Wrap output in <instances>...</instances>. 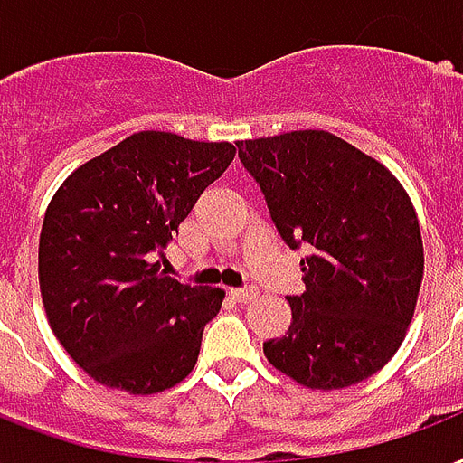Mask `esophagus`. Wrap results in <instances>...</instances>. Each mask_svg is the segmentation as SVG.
Wrapping results in <instances>:
<instances>
[{
	"mask_svg": "<svg viewBox=\"0 0 463 463\" xmlns=\"http://www.w3.org/2000/svg\"><path fill=\"white\" fill-rule=\"evenodd\" d=\"M232 297H234L236 302H241V304H249L253 302L258 297V289L256 288H241V289H232Z\"/></svg>",
	"mask_w": 463,
	"mask_h": 463,
	"instance_id": "obj_1",
	"label": "esophagus"
}]
</instances>
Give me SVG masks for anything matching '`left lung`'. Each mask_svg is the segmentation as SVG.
I'll use <instances>...</instances> for the list:
<instances>
[{
  "instance_id": "8db88e82",
  "label": "left lung",
  "mask_w": 463,
  "mask_h": 463,
  "mask_svg": "<svg viewBox=\"0 0 463 463\" xmlns=\"http://www.w3.org/2000/svg\"><path fill=\"white\" fill-rule=\"evenodd\" d=\"M270 217L302 258L292 324L263 343L272 367L309 389H345L392 360L422 282V239L396 175L345 139L297 130L236 142Z\"/></svg>"
}]
</instances>
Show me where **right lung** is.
<instances>
[{
    "label": "right lung",
    "instance_id": "obj_1",
    "mask_svg": "<svg viewBox=\"0 0 463 463\" xmlns=\"http://www.w3.org/2000/svg\"><path fill=\"white\" fill-rule=\"evenodd\" d=\"M229 142L145 130L86 161L43 220L38 278L50 328L99 384L156 393L195 367L224 292L185 285L164 256L207 185L234 161Z\"/></svg>",
    "mask_w": 463,
    "mask_h": 463
}]
</instances>
